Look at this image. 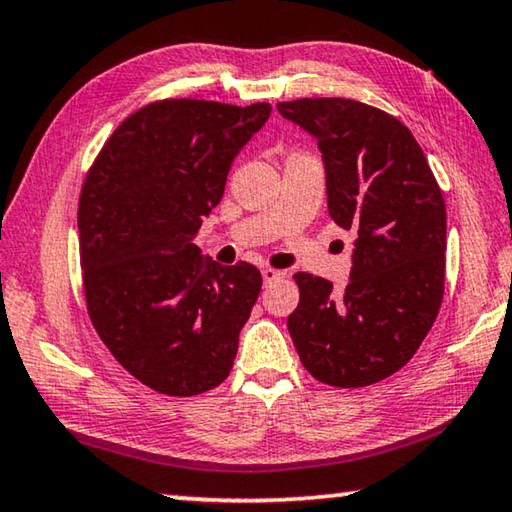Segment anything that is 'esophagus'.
Listing matches in <instances>:
<instances>
[{"label":"esophagus","mask_w":512,"mask_h":512,"mask_svg":"<svg viewBox=\"0 0 512 512\" xmlns=\"http://www.w3.org/2000/svg\"><path fill=\"white\" fill-rule=\"evenodd\" d=\"M262 277H264V284H273L275 280L284 277V271H277V268L266 266V268H262Z\"/></svg>","instance_id":"obj_1"}]
</instances>
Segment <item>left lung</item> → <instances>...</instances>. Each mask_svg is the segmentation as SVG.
<instances>
[{"mask_svg":"<svg viewBox=\"0 0 512 512\" xmlns=\"http://www.w3.org/2000/svg\"><path fill=\"white\" fill-rule=\"evenodd\" d=\"M318 140L327 210L354 232L350 282L296 273L300 302L287 320L311 377L361 388L411 361L445 293V198L409 128L354 99L277 103Z\"/></svg>","mask_w":512,"mask_h":512,"instance_id":"left-lung-1","label":"left lung"}]
</instances>
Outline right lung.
<instances>
[{
  "instance_id": "add662e5",
  "label": "right lung",
  "mask_w": 512,
  "mask_h": 512,
  "mask_svg": "<svg viewBox=\"0 0 512 512\" xmlns=\"http://www.w3.org/2000/svg\"><path fill=\"white\" fill-rule=\"evenodd\" d=\"M268 115V103L153 101L121 121L85 176L79 237L90 320L112 357L162 395L205 393L230 375L262 291L253 264H216L194 237Z\"/></svg>"
}]
</instances>
